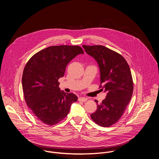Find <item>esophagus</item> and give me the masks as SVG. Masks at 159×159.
Returning a JSON list of instances; mask_svg holds the SVG:
<instances>
[{
    "label": "esophagus",
    "instance_id": "34e87169",
    "mask_svg": "<svg viewBox=\"0 0 159 159\" xmlns=\"http://www.w3.org/2000/svg\"><path fill=\"white\" fill-rule=\"evenodd\" d=\"M79 101H82V102H85L87 101V99L86 98H82V97H80L79 98Z\"/></svg>",
    "mask_w": 159,
    "mask_h": 159
}]
</instances>
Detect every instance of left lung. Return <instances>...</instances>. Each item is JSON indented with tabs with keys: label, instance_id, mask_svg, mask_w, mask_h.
Here are the masks:
<instances>
[{
	"label": "left lung",
	"instance_id": "8db88e82",
	"mask_svg": "<svg viewBox=\"0 0 159 159\" xmlns=\"http://www.w3.org/2000/svg\"><path fill=\"white\" fill-rule=\"evenodd\" d=\"M82 47L97 61L100 70V87L107 93L101 104L95 101L97 109L90 117L99 126L108 127L120 120L131 100L133 83L129 67L120 54L102 45Z\"/></svg>",
	"mask_w": 159,
	"mask_h": 159
}]
</instances>
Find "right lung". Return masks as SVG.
Listing matches in <instances>:
<instances>
[{
    "instance_id": "1",
    "label": "right lung",
    "mask_w": 159,
    "mask_h": 159,
    "mask_svg": "<svg viewBox=\"0 0 159 159\" xmlns=\"http://www.w3.org/2000/svg\"><path fill=\"white\" fill-rule=\"evenodd\" d=\"M83 53L79 46H52L36 53L26 63L22 77L25 99L39 121L57 124L77 101L74 94L61 91L58 80L63 77L68 63Z\"/></svg>"
}]
</instances>
